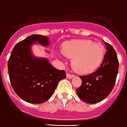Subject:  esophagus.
<instances>
[{
  "label": "esophagus",
  "mask_w": 127,
  "mask_h": 127,
  "mask_svg": "<svg viewBox=\"0 0 127 127\" xmlns=\"http://www.w3.org/2000/svg\"><path fill=\"white\" fill-rule=\"evenodd\" d=\"M73 77H74V74H71L70 73H66V78H68V79H71Z\"/></svg>",
  "instance_id": "1"
}]
</instances>
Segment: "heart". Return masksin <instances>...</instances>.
<instances>
[{"label": "heart", "mask_w": 127, "mask_h": 127, "mask_svg": "<svg viewBox=\"0 0 127 127\" xmlns=\"http://www.w3.org/2000/svg\"><path fill=\"white\" fill-rule=\"evenodd\" d=\"M62 54L72 59L71 65L77 73L88 74L94 72L102 64L105 49L101 43L89 40H73L62 45Z\"/></svg>", "instance_id": "obj_1"}]
</instances>
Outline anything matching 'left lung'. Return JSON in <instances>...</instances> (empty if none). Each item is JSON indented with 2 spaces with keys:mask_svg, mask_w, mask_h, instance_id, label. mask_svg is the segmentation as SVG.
Returning a JSON list of instances; mask_svg holds the SVG:
<instances>
[{
  "mask_svg": "<svg viewBox=\"0 0 127 127\" xmlns=\"http://www.w3.org/2000/svg\"><path fill=\"white\" fill-rule=\"evenodd\" d=\"M104 44L107 51L100 67L92 74L79 76L82 84L76 93L81 100L90 104L100 102L109 95L118 73L119 61L116 51L109 43L104 42Z\"/></svg>",
  "mask_w": 127,
  "mask_h": 127,
  "instance_id": "8db88e82",
  "label": "left lung"
}]
</instances>
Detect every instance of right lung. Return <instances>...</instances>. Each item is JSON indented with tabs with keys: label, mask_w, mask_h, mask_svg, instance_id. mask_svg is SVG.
Wrapping results in <instances>:
<instances>
[{
	"label": "right lung",
	"mask_w": 127,
	"mask_h": 127,
	"mask_svg": "<svg viewBox=\"0 0 127 127\" xmlns=\"http://www.w3.org/2000/svg\"><path fill=\"white\" fill-rule=\"evenodd\" d=\"M48 38L32 35L16 44L8 62L10 83L16 94L27 102L43 103L49 100L58 83L66 78L64 70H59L43 57H36L32 52L36 43L47 47Z\"/></svg>",
	"instance_id": "right-lung-1"
}]
</instances>
